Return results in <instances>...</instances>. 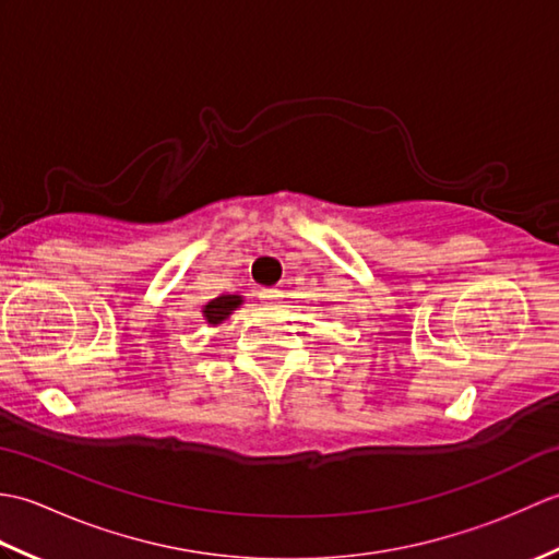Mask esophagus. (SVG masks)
<instances>
[{
	"instance_id": "obj_1",
	"label": "esophagus",
	"mask_w": 559,
	"mask_h": 559,
	"mask_svg": "<svg viewBox=\"0 0 559 559\" xmlns=\"http://www.w3.org/2000/svg\"><path fill=\"white\" fill-rule=\"evenodd\" d=\"M259 295H261V300L269 302V305H276L283 298V293L278 288H266V290H261Z\"/></svg>"
}]
</instances>
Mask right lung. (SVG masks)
<instances>
[{"label": "right lung", "instance_id": "1", "mask_svg": "<svg viewBox=\"0 0 559 559\" xmlns=\"http://www.w3.org/2000/svg\"><path fill=\"white\" fill-rule=\"evenodd\" d=\"M240 302H242L240 295H221V298L211 300V302L204 307V317L209 319L211 324H218V322H223V319L228 317Z\"/></svg>", "mask_w": 559, "mask_h": 559}]
</instances>
